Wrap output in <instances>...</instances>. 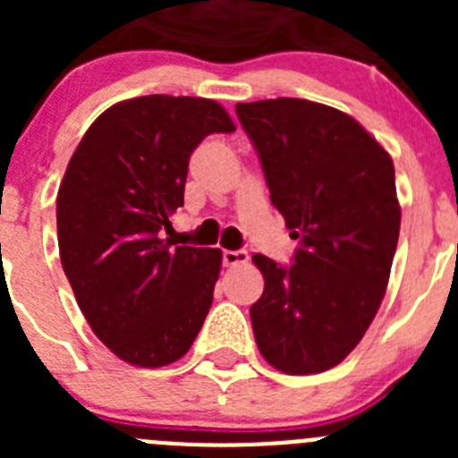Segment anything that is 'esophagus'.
Here are the masks:
<instances>
[{
  "instance_id": "esophagus-1",
  "label": "esophagus",
  "mask_w": 458,
  "mask_h": 458,
  "mask_svg": "<svg viewBox=\"0 0 458 458\" xmlns=\"http://www.w3.org/2000/svg\"><path fill=\"white\" fill-rule=\"evenodd\" d=\"M250 261V254L245 250H225L222 252V264L226 268H233V266H242Z\"/></svg>"
}]
</instances>
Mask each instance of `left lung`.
<instances>
[{"label": "left lung", "instance_id": "8db88e82", "mask_svg": "<svg viewBox=\"0 0 458 458\" xmlns=\"http://www.w3.org/2000/svg\"><path fill=\"white\" fill-rule=\"evenodd\" d=\"M270 201L301 241L293 266L264 254L266 279L250 307L257 346L284 374L339 365L386 295L402 208L387 151L339 109L301 98L238 103Z\"/></svg>", "mask_w": 458, "mask_h": 458}]
</instances>
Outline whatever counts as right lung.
Here are the masks:
<instances>
[{
    "instance_id": "add662e5",
    "label": "right lung",
    "mask_w": 458,
    "mask_h": 458,
    "mask_svg": "<svg viewBox=\"0 0 458 458\" xmlns=\"http://www.w3.org/2000/svg\"><path fill=\"white\" fill-rule=\"evenodd\" d=\"M233 131L216 100L141 96L105 109L68 163L56 194L64 273L96 337L131 365H172L204 326L222 252L165 232L194 148Z\"/></svg>"
}]
</instances>
